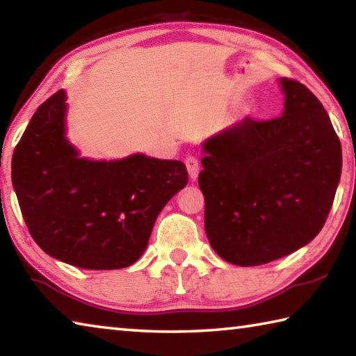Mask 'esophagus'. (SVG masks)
<instances>
[{
    "instance_id": "obj_1",
    "label": "esophagus",
    "mask_w": 356,
    "mask_h": 356,
    "mask_svg": "<svg viewBox=\"0 0 356 356\" xmlns=\"http://www.w3.org/2000/svg\"><path fill=\"white\" fill-rule=\"evenodd\" d=\"M186 165V171H188V176L191 180H196L197 176H200V161H197L195 156H188L185 160Z\"/></svg>"
}]
</instances>
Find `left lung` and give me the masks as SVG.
Returning a JSON list of instances; mask_svg holds the SVG:
<instances>
[{"label":"left lung","instance_id":"left-lung-1","mask_svg":"<svg viewBox=\"0 0 356 356\" xmlns=\"http://www.w3.org/2000/svg\"><path fill=\"white\" fill-rule=\"evenodd\" d=\"M282 116L243 119L202 143L206 234L226 262L251 267L308 245L327 220L342 170L339 138L303 84L278 80Z\"/></svg>","mask_w":356,"mask_h":356}]
</instances>
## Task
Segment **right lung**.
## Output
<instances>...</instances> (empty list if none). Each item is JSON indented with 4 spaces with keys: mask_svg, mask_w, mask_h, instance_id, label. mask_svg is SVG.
I'll return each instance as SVG.
<instances>
[{
    "mask_svg": "<svg viewBox=\"0 0 356 356\" xmlns=\"http://www.w3.org/2000/svg\"><path fill=\"white\" fill-rule=\"evenodd\" d=\"M67 92L44 102L12 156V185L34 242L86 270L135 264L156 216L188 182L179 160H91L67 138Z\"/></svg>",
    "mask_w": 356,
    "mask_h": 356,
    "instance_id": "obj_1",
    "label": "right lung"
}]
</instances>
